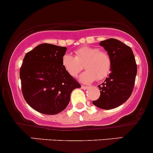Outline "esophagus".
<instances>
[{
    "instance_id": "34e87169",
    "label": "esophagus",
    "mask_w": 153,
    "mask_h": 153,
    "mask_svg": "<svg viewBox=\"0 0 153 153\" xmlns=\"http://www.w3.org/2000/svg\"><path fill=\"white\" fill-rule=\"evenodd\" d=\"M81 88H82V89H83V90H86V89H88V86H81Z\"/></svg>"
}]
</instances>
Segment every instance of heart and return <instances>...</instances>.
<instances>
[{
    "mask_svg": "<svg viewBox=\"0 0 153 153\" xmlns=\"http://www.w3.org/2000/svg\"><path fill=\"white\" fill-rule=\"evenodd\" d=\"M86 70L80 76L83 83L105 79L111 69V58L105 51L99 48L82 47L75 52V56L66 53L62 56V64L65 71L72 77H76L82 70L81 64H84Z\"/></svg>",
    "mask_w": 153,
    "mask_h": 153,
    "instance_id": "obj_1",
    "label": "heart"
}]
</instances>
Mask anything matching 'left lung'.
<instances>
[{
	"instance_id": "obj_1",
	"label": "left lung",
	"mask_w": 153,
	"mask_h": 153,
	"mask_svg": "<svg viewBox=\"0 0 153 153\" xmlns=\"http://www.w3.org/2000/svg\"><path fill=\"white\" fill-rule=\"evenodd\" d=\"M100 45L111 58V72L102 84L98 85L100 95L92 103L100 108L109 110L121 105L131 97L137 65L131 48L120 40L111 38L101 41Z\"/></svg>"
}]
</instances>
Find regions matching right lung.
Masks as SVG:
<instances>
[{
	"instance_id": "right-lung-1",
	"label": "right lung",
	"mask_w": 153,
	"mask_h": 153,
	"mask_svg": "<svg viewBox=\"0 0 153 153\" xmlns=\"http://www.w3.org/2000/svg\"><path fill=\"white\" fill-rule=\"evenodd\" d=\"M66 47L44 43L25 54L20 70L22 92L32 108L54 115L66 108L72 90L81 87L62 64Z\"/></svg>"
}]
</instances>
